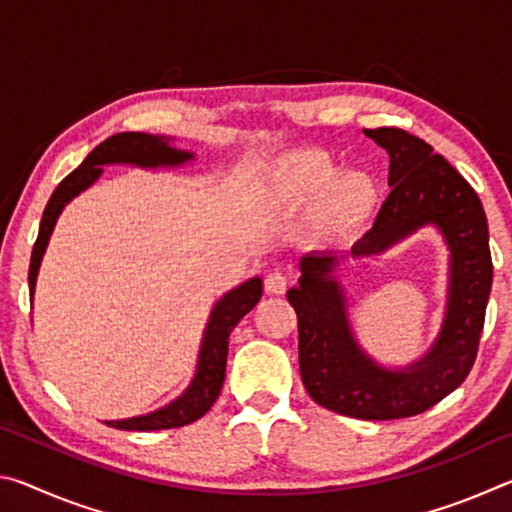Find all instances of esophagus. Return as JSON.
Returning <instances> with one entry per match:
<instances>
[{
	"label": "esophagus",
	"instance_id": "obj_1",
	"mask_svg": "<svg viewBox=\"0 0 512 512\" xmlns=\"http://www.w3.org/2000/svg\"><path fill=\"white\" fill-rule=\"evenodd\" d=\"M264 287L268 293H273V296H282V293L289 289V277L280 271H271L266 275Z\"/></svg>",
	"mask_w": 512,
	"mask_h": 512
}]
</instances>
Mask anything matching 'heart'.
Here are the masks:
<instances>
[{"label":"heart","mask_w":512,"mask_h":512,"mask_svg":"<svg viewBox=\"0 0 512 512\" xmlns=\"http://www.w3.org/2000/svg\"><path fill=\"white\" fill-rule=\"evenodd\" d=\"M273 201L289 212L309 210V230L318 244L343 246L368 228L379 205V187L363 171H339L329 153L300 149L277 162Z\"/></svg>","instance_id":"1"}]
</instances>
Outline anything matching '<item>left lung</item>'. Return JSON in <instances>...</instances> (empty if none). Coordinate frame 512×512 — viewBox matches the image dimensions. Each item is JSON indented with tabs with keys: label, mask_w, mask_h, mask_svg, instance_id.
I'll use <instances>...</instances> for the list:
<instances>
[{
	"label": "left lung",
	"mask_w": 512,
	"mask_h": 512,
	"mask_svg": "<svg viewBox=\"0 0 512 512\" xmlns=\"http://www.w3.org/2000/svg\"><path fill=\"white\" fill-rule=\"evenodd\" d=\"M391 158V194L352 257L379 255L422 225H436L449 248L447 311L436 343L402 370L379 366L354 339L336 268L345 255L309 253L287 298L298 316L300 375L325 409L359 420H400L431 409L474 366L492 287L488 219L470 183L443 155L402 128H366Z\"/></svg>",
	"instance_id": "obj_1"
}]
</instances>
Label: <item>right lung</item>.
I'll return each instance as SVG.
<instances>
[{
	"label": "right lung",
	"instance_id": "add662e5",
	"mask_svg": "<svg viewBox=\"0 0 512 512\" xmlns=\"http://www.w3.org/2000/svg\"><path fill=\"white\" fill-rule=\"evenodd\" d=\"M194 160V153L173 149L169 144V137L149 135V133H117L101 142L88 158L81 162L79 169H74L69 176L56 187L51 194L49 203L42 212L40 232L31 253V266H29V291L33 296L36 289V277L40 271L42 255H45L51 232L58 221L63 207L79 196L83 189H88L94 180L103 173V164H135V167L155 169V167H178ZM259 298H262V280L253 277L237 289L225 293V296L216 302L210 320H207L201 354H198L196 375L189 384L187 391L173 400L171 404L146 415H137V418L128 420H106L108 427L124 429V431H158V429H173L192 424L198 418L212 409L216 397L221 393L223 379H225V361H228V339L230 332L237 327V323L244 318L250 309H253Z\"/></svg>",
	"mask_w": 512,
	"mask_h": 512
}]
</instances>
